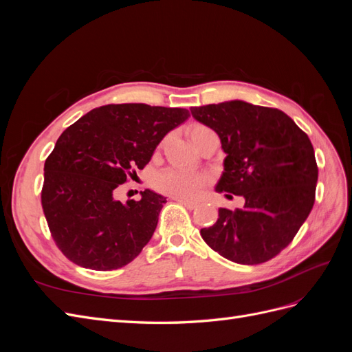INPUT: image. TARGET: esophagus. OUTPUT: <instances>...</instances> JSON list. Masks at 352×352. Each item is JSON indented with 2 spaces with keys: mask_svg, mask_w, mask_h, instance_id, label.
<instances>
[{
  "mask_svg": "<svg viewBox=\"0 0 352 352\" xmlns=\"http://www.w3.org/2000/svg\"><path fill=\"white\" fill-rule=\"evenodd\" d=\"M175 201H177L179 204H182L188 210H194V208L198 207V202L197 201H190V199H186V198H175Z\"/></svg>",
  "mask_w": 352,
  "mask_h": 352,
  "instance_id": "esophagus-1",
  "label": "esophagus"
}]
</instances>
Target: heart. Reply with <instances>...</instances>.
Instances as JSON below:
<instances>
[{
    "label": "heart",
    "instance_id": "obj_1",
    "mask_svg": "<svg viewBox=\"0 0 352 352\" xmlns=\"http://www.w3.org/2000/svg\"><path fill=\"white\" fill-rule=\"evenodd\" d=\"M210 131L207 126L195 124L190 127L189 136L192 142L199 138L204 132ZM210 184V176L206 173H194V172H184L179 168H164L158 172L154 179L153 185L160 192L175 198H195L198 197L202 189Z\"/></svg>",
    "mask_w": 352,
    "mask_h": 352
}]
</instances>
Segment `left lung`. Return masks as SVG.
I'll use <instances>...</instances> for the list:
<instances>
[{
	"label": "left lung",
	"mask_w": 352,
	"mask_h": 352,
	"mask_svg": "<svg viewBox=\"0 0 352 352\" xmlns=\"http://www.w3.org/2000/svg\"><path fill=\"white\" fill-rule=\"evenodd\" d=\"M226 153L217 192L245 198L243 208H219L201 229L211 250L238 264H260L292 242L314 206L318 168L310 138L278 109L245 101L190 107Z\"/></svg>",
	"instance_id": "left-lung-1"
}]
</instances>
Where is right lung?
<instances>
[{
  "label": "right lung",
  "instance_id": "obj_1",
  "mask_svg": "<svg viewBox=\"0 0 352 352\" xmlns=\"http://www.w3.org/2000/svg\"><path fill=\"white\" fill-rule=\"evenodd\" d=\"M186 109L109 104L60 135L45 160L42 210L58 250L91 270H116L150 242L166 198L150 189L120 202L116 189L136 176Z\"/></svg>",
  "mask_w": 352,
  "mask_h": 352
}]
</instances>
